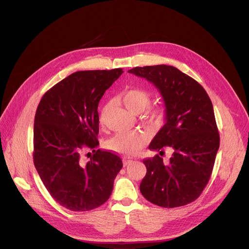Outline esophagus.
Listing matches in <instances>:
<instances>
[{
    "label": "esophagus",
    "instance_id": "1",
    "mask_svg": "<svg viewBox=\"0 0 249 249\" xmlns=\"http://www.w3.org/2000/svg\"><path fill=\"white\" fill-rule=\"evenodd\" d=\"M123 162H124V166H127L129 163L133 162V160L132 159H128V158H124Z\"/></svg>",
    "mask_w": 249,
    "mask_h": 249
}]
</instances>
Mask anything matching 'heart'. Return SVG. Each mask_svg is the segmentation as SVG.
I'll use <instances>...</instances> for the list:
<instances>
[{
	"instance_id": "b5f03b06",
	"label": "heart",
	"mask_w": 249,
	"mask_h": 249,
	"mask_svg": "<svg viewBox=\"0 0 249 249\" xmlns=\"http://www.w3.org/2000/svg\"><path fill=\"white\" fill-rule=\"evenodd\" d=\"M117 99L125 107L135 114L144 111L151 102V94L143 88H127L118 94ZM107 105L104 106L99 116L100 124H104L105 113ZM147 120L154 125H160L165 118V110L163 107L151 108L147 114ZM144 137L139 133L117 134L107 142V149L113 153L123 154V155H133L144 146Z\"/></svg>"
}]
</instances>
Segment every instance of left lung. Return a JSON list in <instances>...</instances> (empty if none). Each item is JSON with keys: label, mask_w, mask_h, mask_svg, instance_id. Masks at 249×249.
Listing matches in <instances>:
<instances>
[{"label": "left lung", "mask_w": 249, "mask_h": 249, "mask_svg": "<svg viewBox=\"0 0 249 249\" xmlns=\"http://www.w3.org/2000/svg\"><path fill=\"white\" fill-rule=\"evenodd\" d=\"M128 73L151 82L164 101L165 124L149 149L160 155L164 147L173 149L168 164L158 154L143 160L147 173L140 191L159 207L185 206L208 184L220 146L212 101L202 85L175 67H136Z\"/></svg>", "instance_id": "1"}]
</instances>
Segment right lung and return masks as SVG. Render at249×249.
Listing matches in <instances>:
<instances>
[{
    "instance_id": "add662e5",
    "label": "right lung",
    "mask_w": 249,
    "mask_h": 249,
    "mask_svg": "<svg viewBox=\"0 0 249 249\" xmlns=\"http://www.w3.org/2000/svg\"><path fill=\"white\" fill-rule=\"evenodd\" d=\"M123 73V69L73 73L46 91L37 106L34 166L47 192L70 211L85 212L103 205L123 167L115 154L97 149L98 104ZM85 149L93 153L87 163L80 160Z\"/></svg>"
}]
</instances>
